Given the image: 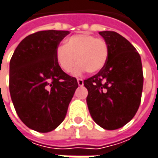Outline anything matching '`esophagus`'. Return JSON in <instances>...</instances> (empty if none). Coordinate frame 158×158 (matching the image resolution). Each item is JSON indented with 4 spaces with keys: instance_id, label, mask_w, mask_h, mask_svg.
Returning a JSON list of instances; mask_svg holds the SVG:
<instances>
[{
    "instance_id": "1",
    "label": "esophagus",
    "mask_w": 158,
    "mask_h": 158,
    "mask_svg": "<svg viewBox=\"0 0 158 158\" xmlns=\"http://www.w3.org/2000/svg\"><path fill=\"white\" fill-rule=\"evenodd\" d=\"M78 84H79V86H83V84H84V80L82 79H78Z\"/></svg>"
}]
</instances>
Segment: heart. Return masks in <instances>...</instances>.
<instances>
[{
  "label": "heart",
  "instance_id": "obj_1",
  "mask_svg": "<svg viewBox=\"0 0 158 158\" xmlns=\"http://www.w3.org/2000/svg\"><path fill=\"white\" fill-rule=\"evenodd\" d=\"M108 56L109 47L106 40L88 34L70 36L64 45L58 46L55 51L57 64L65 73H70L77 61L79 65L74 71L76 74L85 70L91 74L97 73L105 67Z\"/></svg>",
  "mask_w": 158,
  "mask_h": 158
}]
</instances>
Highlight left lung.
Here are the masks:
<instances>
[{
  "label": "left lung",
  "instance_id": "obj_1",
  "mask_svg": "<svg viewBox=\"0 0 158 158\" xmlns=\"http://www.w3.org/2000/svg\"><path fill=\"white\" fill-rule=\"evenodd\" d=\"M109 47L105 67L84 80L89 113L98 125L116 130L136 114L143 89L142 63L139 52L126 38L114 31L99 32Z\"/></svg>",
  "mask_w": 158,
  "mask_h": 158
}]
</instances>
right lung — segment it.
<instances>
[{"mask_svg":"<svg viewBox=\"0 0 158 158\" xmlns=\"http://www.w3.org/2000/svg\"><path fill=\"white\" fill-rule=\"evenodd\" d=\"M44 30L24 38L10 62V93L17 114L25 125L49 132L64 120L79 87L76 78L60 70L55 51L69 34Z\"/></svg>","mask_w":158,"mask_h":158,"instance_id":"obj_1","label":"right lung"}]
</instances>
